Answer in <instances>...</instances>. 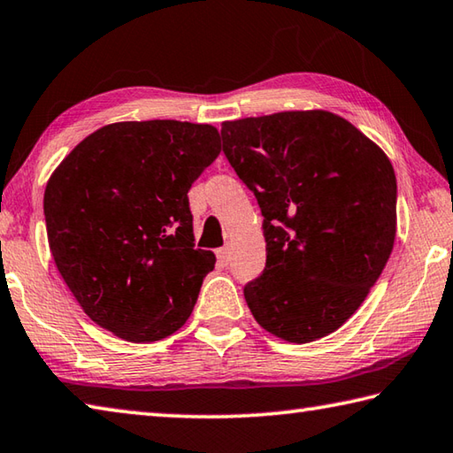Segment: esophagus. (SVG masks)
I'll use <instances>...</instances> for the list:
<instances>
[{"instance_id":"obj_1","label":"esophagus","mask_w":453,"mask_h":453,"mask_svg":"<svg viewBox=\"0 0 453 453\" xmlns=\"http://www.w3.org/2000/svg\"><path fill=\"white\" fill-rule=\"evenodd\" d=\"M217 258L220 265H228V260H231V249L228 247H222L217 250Z\"/></svg>"}]
</instances>
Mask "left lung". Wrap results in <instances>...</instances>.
<instances>
[{"label": "left lung", "instance_id": "left-lung-1", "mask_svg": "<svg viewBox=\"0 0 453 453\" xmlns=\"http://www.w3.org/2000/svg\"><path fill=\"white\" fill-rule=\"evenodd\" d=\"M220 137L265 217V271L244 284L252 316L288 342L328 336L358 311L390 258L392 163L328 111L226 121Z\"/></svg>", "mask_w": 453, "mask_h": 453}]
</instances>
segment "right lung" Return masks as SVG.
<instances>
[{
	"label": "right lung",
	"mask_w": 453,
	"mask_h": 453,
	"mask_svg": "<svg viewBox=\"0 0 453 453\" xmlns=\"http://www.w3.org/2000/svg\"><path fill=\"white\" fill-rule=\"evenodd\" d=\"M220 153L219 131L127 121L95 131L45 187L47 239L85 314L129 342H155L193 312L211 250L195 249L188 188Z\"/></svg>",
	"instance_id": "add662e5"
}]
</instances>
